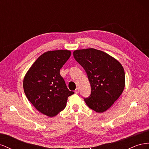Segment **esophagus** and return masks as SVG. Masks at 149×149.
<instances>
[{"label": "esophagus", "instance_id": "obj_1", "mask_svg": "<svg viewBox=\"0 0 149 149\" xmlns=\"http://www.w3.org/2000/svg\"><path fill=\"white\" fill-rule=\"evenodd\" d=\"M79 88H76V89H75V91H74V93H75L76 94H78V93H79Z\"/></svg>", "mask_w": 149, "mask_h": 149}]
</instances>
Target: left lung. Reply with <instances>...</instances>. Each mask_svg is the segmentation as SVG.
I'll list each match as a JSON object with an SVG mask.
<instances>
[{
  "mask_svg": "<svg viewBox=\"0 0 149 149\" xmlns=\"http://www.w3.org/2000/svg\"><path fill=\"white\" fill-rule=\"evenodd\" d=\"M73 56L84 69L91 85V94L84 98L86 104L97 112L107 111L124 91L123 66L107 53L94 48L77 49Z\"/></svg>",
  "mask_w": 149,
  "mask_h": 149,
  "instance_id": "obj_1",
  "label": "left lung"
}]
</instances>
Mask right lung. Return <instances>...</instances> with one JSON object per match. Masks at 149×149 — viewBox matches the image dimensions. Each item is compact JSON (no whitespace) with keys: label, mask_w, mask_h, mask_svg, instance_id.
Returning a JSON list of instances; mask_svg holds the SVG:
<instances>
[{"label":"right lung","mask_w":149,"mask_h":149,"mask_svg":"<svg viewBox=\"0 0 149 149\" xmlns=\"http://www.w3.org/2000/svg\"><path fill=\"white\" fill-rule=\"evenodd\" d=\"M71 56L70 50L48 51L40 56L26 73L23 83L29 101L41 113L56 116L74 93L68 89L60 69Z\"/></svg>","instance_id":"obj_1"}]
</instances>
